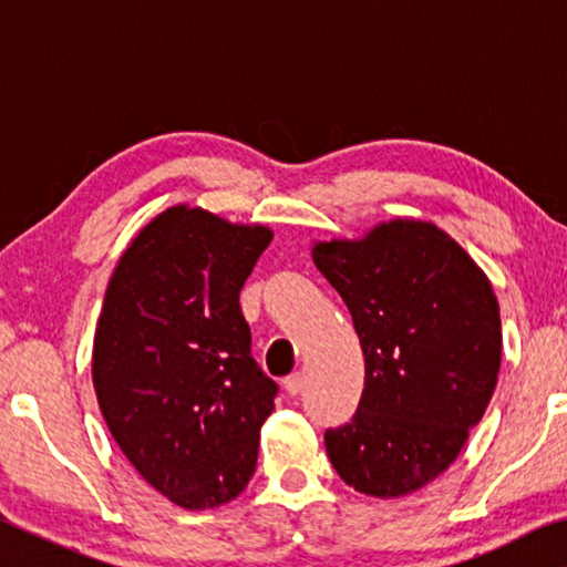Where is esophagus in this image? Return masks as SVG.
Listing matches in <instances>:
<instances>
[{
  "instance_id": "34e87169",
  "label": "esophagus",
  "mask_w": 567,
  "mask_h": 567,
  "mask_svg": "<svg viewBox=\"0 0 567 567\" xmlns=\"http://www.w3.org/2000/svg\"><path fill=\"white\" fill-rule=\"evenodd\" d=\"M282 388H285L287 395H300L302 388H305V378L300 375V372H292V375H287L282 380Z\"/></svg>"
}]
</instances>
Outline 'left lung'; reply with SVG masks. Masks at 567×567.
<instances>
[{"label":"left lung","mask_w":567,"mask_h":567,"mask_svg":"<svg viewBox=\"0 0 567 567\" xmlns=\"http://www.w3.org/2000/svg\"><path fill=\"white\" fill-rule=\"evenodd\" d=\"M312 262L348 305L364 354L358 412L324 433L330 463L358 493H415L455 463L495 392L493 285L445 229L415 217L315 243Z\"/></svg>","instance_id":"1"}]
</instances>
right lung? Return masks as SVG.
Segmentation results:
<instances>
[{
	"label": "right lung",
	"instance_id": "right-lung-1",
	"mask_svg": "<svg viewBox=\"0 0 567 567\" xmlns=\"http://www.w3.org/2000/svg\"><path fill=\"white\" fill-rule=\"evenodd\" d=\"M272 229L175 205L140 229L104 292L92 382L134 470L185 511L245 491L277 385L249 354L239 290Z\"/></svg>",
	"mask_w": 567,
	"mask_h": 567
}]
</instances>
